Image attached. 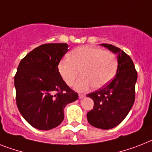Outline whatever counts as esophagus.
Returning a JSON list of instances; mask_svg holds the SVG:
<instances>
[{"label":"esophagus","instance_id":"1","mask_svg":"<svg viewBox=\"0 0 152 152\" xmlns=\"http://www.w3.org/2000/svg\"><path fill=\"white\" fill-rule=\"evenodd\" d=\"M84 97L85 94H79V98H80V99H82V98H83Z\"/></svg>","mask_w":152,"mask_h":152}]
</instances>
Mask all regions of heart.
Wrapping results in <instances>:
<instances>
[{
	"mask_svg": "<svg viewBox=\"0 0 152 152\" xmlns=\"http://www.w3.org/2000/svg\"><path fill=\"white\" fill-rule=\"evenodd\" d=\"M118 61L113 53L94 47H79L71 51L69 59L58 65V72L68 85H72L79 72L82 76L74 84L75 90L86 91L108 84L116 73Z\"/></svg>",
	"mask_w": 152,
	"mask_h": 152,
	"instance_id": "b5f03b06",
	"label": "heart"
}]
</instances>
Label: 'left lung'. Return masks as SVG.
Masks as SVG:
<instances>
[{"label":"left lung","mask_w":152,"mask_h":152,"mask_svg":"<svg viewBox=\"0 0 152 152\" xmlns=\"http://www.w3.org/2000/svg\"><path fill=\"white\" fill-rule=\"evenodd\" d=\"M101 46L117 55V72L110 83L87 94V97L94 100V105L87 117L91 126L109 129L120 124L133 107L137 73L130 57L120 48L108 44Z\"/></svg>","instance_id":"8db88e82"}]
</instances>
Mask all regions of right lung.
I'll return each mask as SVG.
<instances>
[{
  "mask_svg": "<svg viewBox=\"0 0 152 152\" xmlns=\"http://www.w3.org/2000/svg\"><path fill=\"white\" fill-rule=\"evenodd\" d=\"M67 44H46L21 60L15 76L16 103L21 115L36 129L49 130L64 119V108L78 94L61 78L58 65Z\"/></svg>",
  "mask_w": 152,
  "mask_h": 152,
  "instance_id": "right-lung-1",
  "label": "right lung"
}]
</instances>
